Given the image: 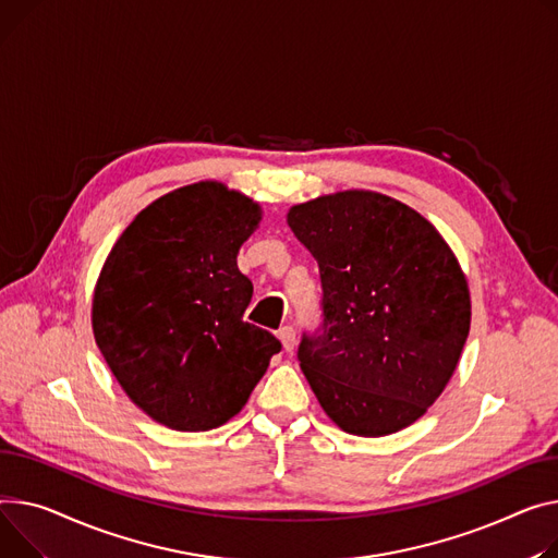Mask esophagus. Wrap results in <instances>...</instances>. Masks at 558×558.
Listing matches in <instances>:
<instances>
[{
	"label": "esophagus",
	"instance_id": "esophagus-1",
	"mask_svg": "<svg viewBox=\"0 0 558 558\" xmlns=\"http://www.w3.org/2000/svg\"><path fill=\"white\" fill-rule=\"evenodd\" d=\"M278 339L284 348V352H291L295 348V329L291 325H284L278 329Z\"/></svg>",
	"mask_w": 558,
	"mask_h": 558
}]
</instances>
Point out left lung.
<instances>
[{"label": "left lung", "instance_id": "left-lung-1", "mask_svg": "<svg viewBox=\"0 0 558 558\" xmlns=\"http://www.w3.org/2000/svg\"><path fill=\"white\" fill-rule=\"evenodd\" d=\"M314 255L323 325L299 361L327 417L381 437L417 422L453 377L471 327L469 284L426 217L369 191L287 213Z\"/></svg>", "mask_w": 558, "mask_h": 558}]
</instances>
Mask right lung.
I'll return each mask as SVG.
<instances>
[{
  "label": "right lung",
  "instance_id": "right-lung-1",
  "mask_svg": "<svg viewBox=\"0 0 558 558\" xmlns=\"http://www.w3.org/2000/svg\"><path fill=\"white\" fill-rule=\"evenodd\" d=\"M259 219L246 195L199 181L143 208L105 259L96 345L128 397L168 428L227 424L282 348L244 320L253 284L238 253Z\"/></svg>",
  "mask_w": 558,
  "mask_h": 558
}]
</instances>
